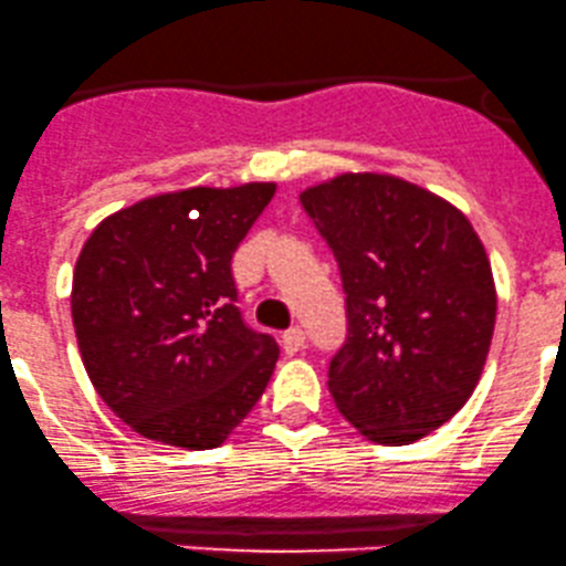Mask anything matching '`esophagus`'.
Returning <instances> with one entry per match:
<instances>
[{"instance_id":"1","label":"esophagus","mask_w":566,"mask_h":566,"mask_svg":"<svg viewBox=\"0 0 566 566\" xmlns=\"http://www.w3.org/2000/svg\"><path fill=\"white\" fill-rule=\"evenodd\" d=\"M281 343H283L285 354L296 356L302 348H305V332H302V329H289V332L283 334Z\"/></svg>"}]
</instances>
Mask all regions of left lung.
Here are the masks:
<instances>
[{"label": "left lung", "mask_w": 566, "mask_h": 566, "mask_svg": "<svg viewBox=\"0 0 566 566\" xmlns=\"http://www.w3.org/2000/svg\"><path fill=\"white\" fill-rule=\"evenodd\" d=\"M300 202L343 277L334 405L367 440L410 446L451 421L483 373L496 321L483 242L464 212L394 175H339Z\"/></svg>", "instance_id": "obj_1"}]
</instances>
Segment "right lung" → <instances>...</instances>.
I'll use <instances>...</instances> for the list:
<instances>
[{
    "mask_svg": "<svg viewBox=\"0 0 566 566\" xmlns=\"http://www.w3.org/2000/svg\"><path fill=\"white\" fill-rule=\"evenodd\" d=\"M275 184L186 188L113 212L72 277V324L96 394L137 434L218 448L275 369V337L242 321L232 256Z\"/></svg>",
    "mask_w": 566,
    "mask_h": 566,
    "instance_id": "1",
    "label": "right lung"
}]
</instances>
